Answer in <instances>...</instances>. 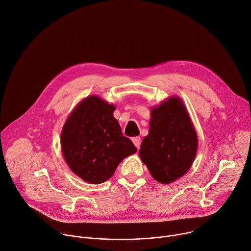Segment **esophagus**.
<instances>
[{"label": "esophagus", "mask_w": 251, "mask_h": 251, "mask_svg": "<svg viewBox=\"0 0 251 251\" xmlns=\"http://www.w3.org/2000/svg\"><path fill=\"white\" fill-rule=\"evenodd\" d=\"M132 141L136 147L137 148L140 147V137H134V138H132Z\"/></svg>", "instance_id": "34e87169"}]
</instances>
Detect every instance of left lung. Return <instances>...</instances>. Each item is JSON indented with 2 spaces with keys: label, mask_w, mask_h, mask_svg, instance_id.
Returning <instances> with one entry per match:
<instances>
[{
  "label": "left lung",
  "mask_w": 251,
  "mask_h": 251,
  "mask_svg": "<svg viewBox=\"0 0 251 251\" xmlns=\"http://www.w3.org/2000/svg\"><path fill=\"white\" fill-rule=\"evenodd\" d=\"M149 133L139 155L151 176L169 184L188 172L195 159L198 138L181 98L170 96L151 108Z\"/></svg>",
  "instance_id": "left-lung-1"
}]
</instances>
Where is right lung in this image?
Listing matches in <instances>:
<instances>
[{"label": "right lung", "mask_w": 251, "mask_h": 251, "mask_svg": "<svg viewBox=\"0 0 251 251\" xmlns=\"http://www.w3.org/2000/svg\"><path fill=\"white\" fill-rule=\"evenodd\" d=\"M114 111L113 104L91 95L74 108L63 126V157L69 168L88 183L107 181L124 158L137 151L123 136Z\"/></svg>", "instance_id": "obj_1"}]
</instances>
